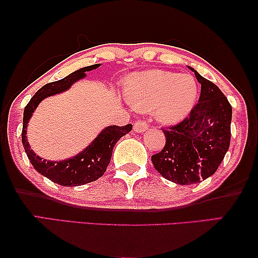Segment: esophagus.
Listing matches in <instances>:
<instances>
[{
  "mask_svg": "<svg viewBox=\"0 0 258 258\" xmlns=\"http://www.w3.org/2000/svg\"><path fill=\"white\" fill-rule=\"evenodd\" d=\"M149 128V125H148L147 121H144V119H140V121H136L134 123V130H135V133H144L146 130H148Z\"/></svg>",
  "mask_w": 258,
  "mask_h": 258,
  "instance_id": "1",
  "label": "esophagus"
}]
</instances>
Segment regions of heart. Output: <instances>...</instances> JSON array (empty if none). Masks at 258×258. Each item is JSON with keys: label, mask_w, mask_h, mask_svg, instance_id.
Segmentation results:
<instances>
[{"label": "heart", "mask_w": 258, "mask_h": 258, "mask_svg": "<svg viewBox=\"0 0 258 258\" xmlns=\"http://www.w3.org/2000/svg\"><path fill=\"white\" fill-rule=\"evenodd\" d=\"M197 91L192 76L154 69L135 74L126 84L125 96L133 107L155 110L161 122L172 123L189 114Z\"/></svg>", "instance_id": "b5f03b06"}]
</instances>
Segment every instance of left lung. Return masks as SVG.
I'll return each instance as SVG.
<instances>
[{
  "mask_svg": "<svg viewBox=\"0 0 258 258\" xmlns=\"http://www.w3.org/2000/svg\"><path fill=\"white\" fill-rule=\"evenodd\" d=\"M195 73L201 83L199 103L177 124L162 129L165 146L151 156L165 179L181 185L195 184L215 174L230 146L232 109L216 84Z\"/></svg>",
  "mask_w": 258,
  "mask_h": 258,
  "instance_id": "8db88e82",
  "label": "left lung"
}]
</instances>
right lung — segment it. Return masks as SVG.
I'll use <instances>...</instances> for the list:
<instances>
[{"instance_id":"right-lung-1","label":"right lung","mask_w":258,"mask_h":258,"mask_svg":"<svg viewBox=\"0 0 258 258\" xmlns=\"http://www.w3.org/2000/svg\"><path fill=\"white\" fill-rule=\"evenodd\" d=\"M101 64H93L84 67L76 72H74L64 79L45 84L31 97L29 103L26 105L23 112V128H22V143L26 150V154L29 158L30 163L36 169L37 172L50 181L64 186H77L83 185L86 183L96 181L107 170L108 164L110 163V158L115 144L117 141L130 133L133 129L132 124L124 126L110 125L104 128L98 134V136L83 151L77 154L76 156L63 161H47L42 160L31 149L27 140V125L33 115L35 109L40 104L42 100L52 95L63 93L68 90L76 81L86 77V73L96 69Z\"/></svg>"}]
</instances>
